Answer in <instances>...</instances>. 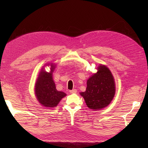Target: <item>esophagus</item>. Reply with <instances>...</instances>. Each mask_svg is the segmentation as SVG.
Listing matches in <instances>:
<instances>
[{
    "mask_svg": "<svg viewBox=\"0 0 148 148\" xmlns=\"http://www.w3.org/2000/svg\"><path fill=\"white\" fill-rule=\"evenodd\" d=\"M69 92L71 93V94H75V93L77 92V90L76 89H73V90H69Z\"/></svg>",
    "mask_w": 148,
    "mask_h": 148,
    "instance_id": "34e87169",
    "label": "esophagus"
}]
</instances>
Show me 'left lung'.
Segmentation results:
<instances>
[{"mask_svg":"<svg viewBox=\"0 0 148 148\" xmlns=\"http://www.w3.org/2000/svg\"><path fill=\"white\" fill-rule=\"evenodd\" d=\"M98 71L87 81L85 92L80 94L87 106L93 110H100L110 104L115 94L114 77L106 66L99 65Z\"/></svg>","mask_w":148,"mask_h":148,"instance_id":"8db88e82","label":"left lung"}]
</instances>
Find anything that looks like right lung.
I'll return each instance as SVG.
<instances>
[{
  "mask_svg": "<svg viewBox=\"0 0 148 148\" xmlns=\"http://www.w3.org/2000/svg\"><path fill=\"white\" fill-rule=\"evenodd\" d=\"M50 65V72H46L43 68L39 74L35 83V92L36 98L41 105L45 107H55L60 101L66 95L64 92L58 91L53 80V72L55 65L53 63Z\"/></svg>",
  "mask_w": 148,
  "mask_h": 148,
  "instance_id": "obj_1",
  "label": "right lung"
}]
</instances>
